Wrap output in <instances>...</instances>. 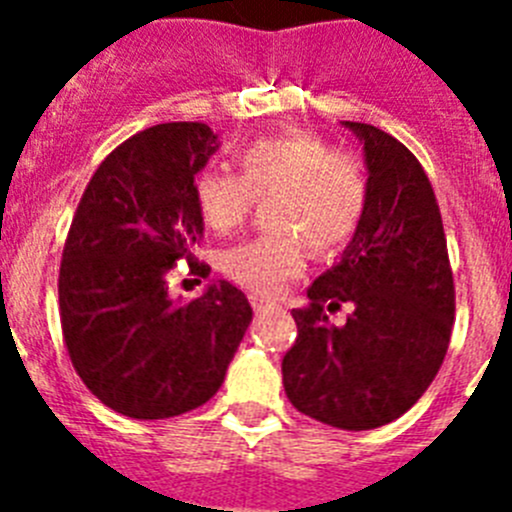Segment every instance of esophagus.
<instances>
[{
    "label": "esophagus",
    "instance_id": "1",
    "mask_svg": "<svg viewBox=\"0 0 512 512\" xmlns=\"http://www.w3.org/2000/svg\"><path fill=\"white\" fill-rule=\"evenodd\" d=\"M248 300H251L253 310H256V312H261V310H266V307L274 305V302L266 300V297H261V295H251V297H248Z\"/></svg>",
    "mask_w": 512,
    "mask_h": 512
}]
</instances>
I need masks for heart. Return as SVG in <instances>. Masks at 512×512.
Returning <instances> with one entry per match:
<instances>
[{
  "label": "heart",
  "mask_w": 512,
  "mask_h": 512,
  "mask_svg": "<svg viewBox=\"0 0 512 512\" xmlns=\"http://www.w3.org/2000/svg\"><path fill=\"white\" fill-rule=\"evenodd\" d=\"M235 174L205 169L194 176L192 202L202 223L225 235L243 225L256 200H269V233L238 243L223 271L256 295H277L305 269V246L330 256L351 243L372 202L364 158L330 148L310 133L256 135L233 153Z\"/></svg>",
  "instance_id": "1"
}]
</instances>
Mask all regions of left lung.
I'll list each match as a JSON object with an SVG mask.
<instances>
[{
	"label": "left lung",
	"instance_id": "1",
	"mask_svg": "<svg viewBox=\"0 0 512 512\" xmlns=\"http://www.w3.org/2000/svg\"><path fill=\"white\" fill-rule=\"evenodd\" d=\"M364 143L372 202L341 261L292 310L284 392L300 413L369 431L408 413L438 374L454 325V274L441 210L418 158L390 133L343 122ZM351 301L346 326L327 312Z\"/></svg>",
	"mask_w": 512,
	"mask_h": 512
}]
</instances>
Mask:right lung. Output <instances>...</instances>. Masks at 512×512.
I'll return each instance as SVG.
<instances>
[{
  "label": "right lung",
  "instance_id": "add662e5",
  "mask_svg": "<svg viewBox=\"0 0 512 512\" xmlns=\"http://www.w3.org/2000/svg\"><path fill=\"white\" fill-rule=\"evenodd\" d=\"M217 151L205 122H164L104 158L71 220L58 310L63 343L89 392L115 413L161 420L200 408L220 390L251 323L241 289L215 282L174 302L166 274L194 261L202 220L194 174Z\"/></svg>",
  "mask_w": 512,
  "mask_h": 512
}]
</instances>
